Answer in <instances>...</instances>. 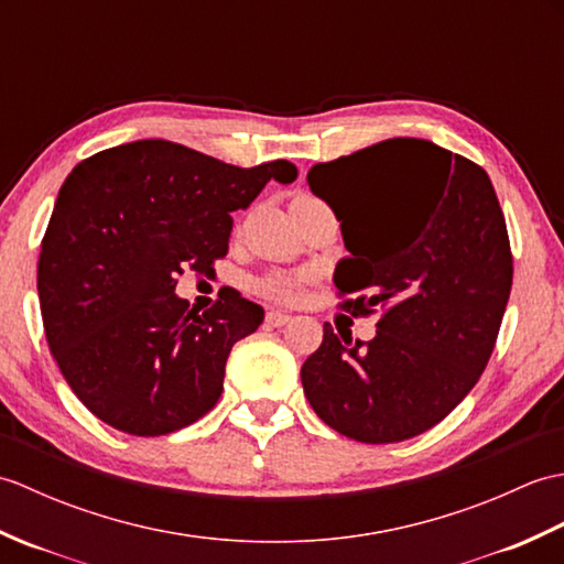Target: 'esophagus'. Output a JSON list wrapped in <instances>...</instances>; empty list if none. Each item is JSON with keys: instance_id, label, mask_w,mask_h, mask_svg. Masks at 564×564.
<instances>
[{"instance_id": "34e87169", "label": "esophagus", "mask_w": 564, "mask_h": 564, "mask_svg": "<svg viewBox=\"0 0 564 564\" xmlns=\"http://www.w3.org/2000/svg\"><path fill=\"white\" fill-rule=\"evenodd\" d=\"M289 322H291V315L281 313V310H269L267 313V325H271V327H283V325H289Z\"/></svg>"}]
</instances>
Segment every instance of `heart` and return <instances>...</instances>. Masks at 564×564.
<instances>
[{
    "label": "heart",
    "mask_w": 564,
    "mask_h": 564,
    "mask_svg": "<svg viewBox=\"0 0 564 564\" xmlns=\"http://www.w3.org/2000/svg\"><path fill=\"white\" fill-rule=\"evenodd\" d=\"M305 203H317V198L307 196V194H297L293 198V208L305 206ZM263 291L273 297H279V301H293V297L301 293V279H271L263 283Z\"/></svg>",
    "instance_id": "b5f03b06"
}]
</instances>
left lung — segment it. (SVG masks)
Wrapping results in <instances>:
<instances>
[{"label":"left lung","mask_w":564,"mask_h":564,"mask_svg":"<svg viewBox=\"0 0 564 564\" xmlns=\"http://www.w3.org/2000/svg\"><path fill=\"white\" fill-rule=\"evenodd\" d=\"M310 191L337 215L341 310L380 313L370 341L325 322L301 368L315 414L361 443H398L448 416L480 380L509 303L513 259L495 186L475 162L392 138L315 164Z\"/></svg>","instance_id":"1"}]
</instances>
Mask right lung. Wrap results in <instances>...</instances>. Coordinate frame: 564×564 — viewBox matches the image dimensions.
Instances as JSON below:
<instances>
[{
    "instance_id": "right-lung-1",
    "label": "right lung",
    "mask_w": 564,
    "mask_h": 564,
    "mask_svg": "<svg viewBox=\"0 0 564 564\" xmlns=\"http://www.w3.org/2000/svg\"><path fill=\"white\" fill-rule=\"evenodd\" d=\"M295 164L251 170L170 140H135L82 160L59 188L41 242L45 339L67 386L101 422L164 436L208 414L235 341L261 305L223 289L198 313L174 293L186 269L227 254L232 210Z\"/></svg>"
}]
</instances>
